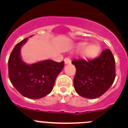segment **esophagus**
I'll list each match as a JSON object with an SVG mask.
<instances>
[{"label":"esophagus","instance_id":"obj_1","mask_svg":"<svg viewBox=\"0 0 128 128\" xmlns=\"http://www.w3.org/2000/svg\"><path fill=\"white\" fill-rule=\"evenodd\" d=\"M64 62H65V65H67V64H70L71 63L70 59L68 58H66L64 60Z\"/></svg>","mask_w":128,"mask_h":128}]
</instances>
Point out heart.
<instances>
[{
    "instance_id": "heart-1",
    "label": "heart",
    "mask_w": 128,
    "mask_h": 128,
    "mask_svg": "<svg viewBox=\"0 0 128 128\" xmlns=\"http://www.w3.org/2000/svg\"><path fill=\"white\" fill-rule=\"evenodd\" d=\"M88 45L87 43H80L78 44L76 46V48L78 50H81L84 48L86 46ZM100 47L98 45L94 44V45H90L84 48L82 51V55L84 58H93L98 56L99 53L100 52Z\"/></svg>"
}]
</instances>
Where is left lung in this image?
Segmentation results:
<instances>
[{
	"label": "left lung",
	"instance_id": "left-lung-1",
	"mask_svg": "<svg viewBox=\"0 0 128 128\" xmlns=\"http://www.w3.org/2000/svg\"><path fill=\"white\" fill-rule=\"evenodd\" d=\"M76 68L74 86L78 94L88 99H96L106 92L115 78V62L110 49L103 50L92 60H74Z\"/></svg>",
	"mask_w": 128,
	"mask_h": 128
}]
</instances>
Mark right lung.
<instances>
[{
	"mask_svg": "<svg viewBox=\"0 0 128 128\" xmlns=\"http://www.w3.org/2000/svg\"><path fill=\"white\" fill-rule=\"evenodd\" d=\"M28 40L26 38L16 44L10 54L9 78L22 96L29 99H40L51 92L56 78L64 66V62L58 63L47 60L27 64L22 60L20 51Z\"/></svg>",
	"mask_w": 128,
	"mask_h": 128,
	"instance_id": "add662e5",
	"label": "right lung"
}]
</instances>
